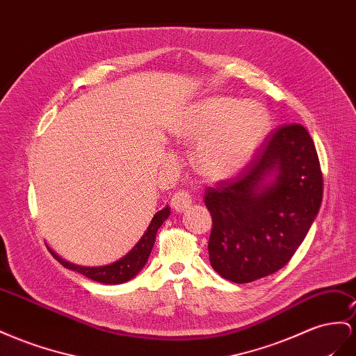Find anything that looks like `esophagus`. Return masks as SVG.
Masks as SVG:
<instances>
[{"mask_svg":"<svg viewBox=\"0 0 356 356\" xmlns=\"http://www.w3.org/2000/svg\"><path fill=\"white\" fill-rule=\"evenodd\" d=\"M170 205L175 209V213H184V211L191 205V197L187 193H184V191H177V193L172 196Z\"/></svg>","mask_w":356,"mask_h":356,"instance_id":"34e87169","label":"esophagus"}]
</instances>
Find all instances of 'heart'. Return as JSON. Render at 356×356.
<instances>
[{"instance_id": "b5f03b06", "label": "heart", "mask_w": 356, "mask_h": 356, "mask_svg": "<svg viewBox=\"0 0 356 356\" xmlns=\"http://www.w3.org/2000/svg\"><path fill=\"white\" fill-rule=\"evenodd\" d=\"M271 127V112L264 103L213 97L182 115L174 134L181 140H196L191 160L199 174L223 179L253 160Z\"/></svg>"}]
</instances>
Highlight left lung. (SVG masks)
Returning <instances> with one entry per match:
<instances>
[{
    "mask_svg": "<svg viewBox=\"0 0 356 356\" xmlns=\"http://www.w3.org/2000/svg\"><path fill=\"white\" fill-rule=\"evenodd\" d=\"M323 193L313 139L301 124L268 134L239 174L205 190L213 216L211 266L234 283H250L283 268L319 213Z\"/></svg>",
    "mask_w": 356,
    "mask_h": 356,
    "instance_id": "left-lung-1",
    "label": "left lung"
}]
</instances>
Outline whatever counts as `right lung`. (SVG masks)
<instances>
[{"mask_svg": "<svg viewBox=\"0 0 356 356\" xmlns=\"http://www.w3.org/2000/svg\"><path fill=\"white\" fill-rule=\"evenodd\" d=\"M170 214V208L166 205L163 209H160L156 216L152 217L151 223L147 229V232L142 235V238L138 241V244L134 245L130 252L121 257L120 261L104 265V266H82V265H74L72 262L64 261L63 257L56 254L51 247H47L51 254L58 261L64 268H69L72 271L79 273L85 277L91 278L94 282L104 283V284H121L131 280L133 277H136L139 271L145 266L148 257L151 254L152 245L156 243V235L159 227L163 225V222L169 217Z\"/></svg>", "mask_w": 356, "mask_h": 356, "instance_id": "right-lung-1", "label": "right lung"}]
</instances>
